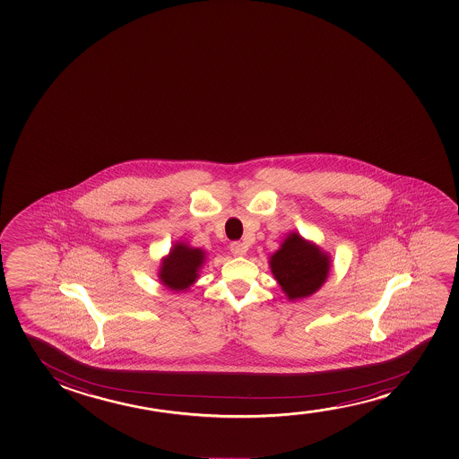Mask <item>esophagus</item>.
<instances>
[{"label": "esophagus", "instance_id": "1", "mask_svg": "<svg viewBox=\"0 0 459 459\" xmlns=\"http://www.w3.org/2000/svg\"><path fill=\"white\" fill-rule=\"evenodd\" d=\"M246 251H247V247H246L245 243H241V241H232L230 243V252H232L233 255L243 257Z\"/></svg>", "mask_w": 459, "mask_h": 459}]
</instances>
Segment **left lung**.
<instances>
[{
    "label": "left lung",
    "mask_w": 459,
    "mask_h": 459,
    "mask_svg": "<svg viewBox=\"0 0 459 459\" xmlns=\"http://www.w3.org/2000/svg\"><path fill=\"white\" fill-rule=\"evenodd\" d=\"M271 270L290 299L306 298L320 289L329 273V258L318 247L291 233L271 257Z\"/></svg>",
    "instance_id": "obj_1"
}]
</instances>
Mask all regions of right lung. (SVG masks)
Instances as JSON below:
<instances>
[{
  "label": "right lung",
  "instance_id": "add662e5",
  "mask_svg": "<svg viewBox=\"0 0 459 459\" xmlns=\"http://www.w3.org/2000/svg\"><path fill=\"white\" fill-rule=\"evenodd\" d=\"M204 264V252L188 246L177 245L169 252L160 270L161 282L170 290L188 289L197 277V270Z\"/></svg>",
  "mask_w": 459,
  "mask_h": 459
}]
</instances>
